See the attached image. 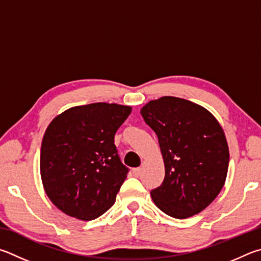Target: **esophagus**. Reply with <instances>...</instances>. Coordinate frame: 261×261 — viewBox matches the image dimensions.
Instances as JSON below:
<instances>
[{
    "instance_id": "34e87169",
    "label": "esophagus",
    "mask_w": 261,
    "mask_h": 261,
    "mask_svg": "<svg viewBox=\"0 0 261 261\" xmlns=\"http://www.w3.org/2000/svg\"><path fill=\"white\" fill-rule=\"evenodd\" d=\"M132 171H133V174L135 176H139L141 174V171H142V170H141L140 167H136V168H133V170H132Z\"/></svg>"
}]
</instances>
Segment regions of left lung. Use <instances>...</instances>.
<instances>
[{"mask_svg": "<svg viewBox=\"0 0 261 261\" xmlns=\"http://www.w3.org/2000/svg\"><path fill=\"white\" fill-rule=\"evenodd\" d=\"M141 114L158 136L165 165L153 203L175 219L202 212L226 182L229 149L221 125L202 105L173 96L150 100Z\"/></svg>", "mask_w": 261, "mask_h": 261, "instance_id": "8db88e82", "label": "left lung"}]
</instances>
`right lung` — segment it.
Listing matches in <instances>:
<instances>
[{
  "mask_svg": "<svg viewBox=\"0 0 261 261\" xmlns=\"http://www.w3.org/2000/svg\"><path fill=\"white\" fill-rule=\"evenodd\" d=\"M130 112L128 105L93 103L67 109L49 123L41 145V180L63 213L89 221L116 202L128 168L114 134Z\"/></svg>",
  "mask_w": 261,
  "mask_h": 261,
  "instance_id": "add662e5",
  "label": "right lung"
}]
</instances>
